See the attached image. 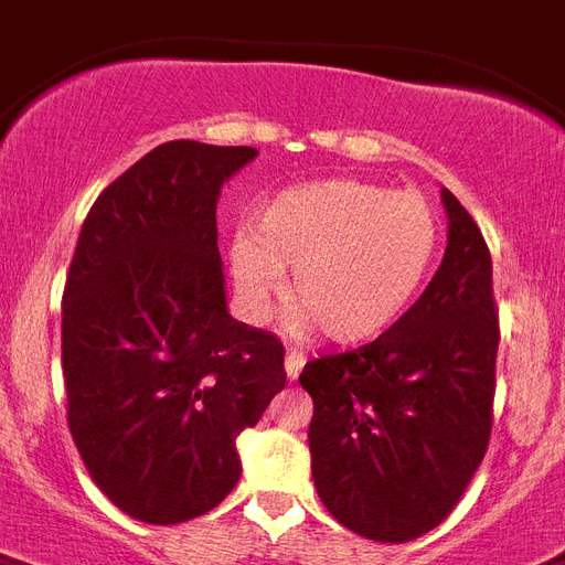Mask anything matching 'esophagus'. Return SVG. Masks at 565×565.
I'll return each mask as SVG.
<instances>
[{"instance_id":"obj_1","label":"esophagus","mask_w":565,"mask_h":565,"mask_svg":"<svg viewBox=\"0 0 565 565\" xmlns=\"http://www.w3.org/2000/svg\"><path fill=\"white\" fill-rule=\"evenodd\" d=\"M302 366H306V355H302V352H297V349H291V352L286 355L288 381H297V377H300V372H302Z\"/></svg>"}]
</instances>
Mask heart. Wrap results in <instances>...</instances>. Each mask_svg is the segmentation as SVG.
<instances>
[{
	"label": "heart",
	"mask_w": 565,
	"mask_h": 565,
	"mask_svg": "<svg viewBox=\"0 0 565 565\" xmlns=\"http://www.w3.org/2000/svg\"><path fill=\"white\" fill-rule=\"evenodd\" d=\"M439 248V216L422 193L358 179L291 184L233 233L227 268L250 320L271 315L291 271L288 323L340 347L384 338L422 291Z\"/></svg>",
	"instance_id": "obj_1"
}]
</instances>
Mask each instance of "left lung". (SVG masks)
Listing matches in <instances>:
<instances>
[{
    "mask_svg": "<svg viewBox=\"0 0 565 565\" xmlns=\"http://www.w3.org/2000/svg\"><path fill=\"white\" fill-rule=\"evenodd\" d=\"M447 248L413 309L370 347L306 363L311 477L340 525L407 543L445 520L491 436L500 320L491 254L441 190Z\"/></svg>",
    "mask_w": 565,
    "mask_h": 565,
    "instance_id": "obj_1",
    "label": "left lung"
}]
</instances>
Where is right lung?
<instances>
[{"label": "right lung", "mask_w": 565, "mask_h": 565, "mask_svg": "<svg viewBox=\"0 0 565 565\" xmlns=\"http://www.w3.org/2000/svg\"><path fill=\"white\" fill-rule=\"evenodd\" d=\"M254 147L170 141L111 181L63 294L68 427L124 514H207L242 477L239 436L286 386L282 343L233 320L216 202Z\"/></svg>", "instance_id": "obj_1"}]
</instances>
